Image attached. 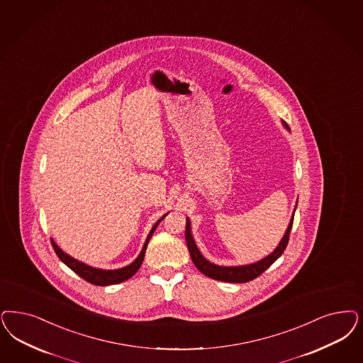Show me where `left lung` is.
<instances>
[{
    "label": "left lung",
    "mask_w": 363,
    "mask_h": 363,
    "mask_svg": "<svg viewBox=\"0 0 363 363\" xmlns=\"http://www.w3.org/2000/svg\"><path fill=\"white\" fill-rule=\"evenodd\" d=\"M283 125L288 128V125L286 122H283ZM298 205V202H296ZM296 211V206H295ZM295 211L292 214V218L288 224L287 230L284 233V236L281 238V241L279 242V245L276 247V250L268 255L267 257L262 259L257 263L248 264V265H238V267H221V265H216V264L208 262L202 255L200 250L197 248L194 238L191 236V230H190V221L186 218V228H185V238H186V244H188V250L190 252V257L193 260L194 265L197 267V269L202 272L203 275L214 279V280H220V281H226V283H247L253 279H256L257 276L262 275L265 269H268L272 264L275 263L276 260L283 255V252L286 250L287 247L288 240H289V233L292 229V224H294V216H295Z\"/></svg>",
    "instance_id": "obj_1"
}]
</instances>
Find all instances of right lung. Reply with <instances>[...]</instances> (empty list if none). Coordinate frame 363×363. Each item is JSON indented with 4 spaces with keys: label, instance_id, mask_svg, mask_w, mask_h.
Listing matches in <instances>:
<instances>
[{
    "label": "right lung",
    "instance_id": "obj_1",
    "mask_svg": "<svg viewBox=\"0 0 363 363\" xmlns=\"http://www.w3.org/2000/svg\"><path fill=\"white\" fill-rule=\"evenodd\" d=\"M164 216H166V214H164ZM164 216H163V217H164ZM163 217H161V218L154 224V226L151 228L150 233H149V236L146 238L145 245H143V248L140 250V253H139V256H138L137 259H135L133 263L130 264V265L123 267V268H119V269L106 271V269H99V268L89 267L87 264L82 263V262L76 260L74 257H71L69 255H67L65 252H63V250H60V248L56 245V242H55L53 240H52V247H53V250L56 252L57 257H59L68 268H71L75 274L80 276L82 279H84L88 283L94 284V286H111V284H118V283H122V281H125L127 279H130L131 276L137 274L140 264H142L143 259H145V253H146V248H147V244H149V241H150L151 236H152L154 230L157 229L158 224L162 221Z\"/></svg>",
    "mask_w": 363,
    "mask_h": 363
}]
</instances>
